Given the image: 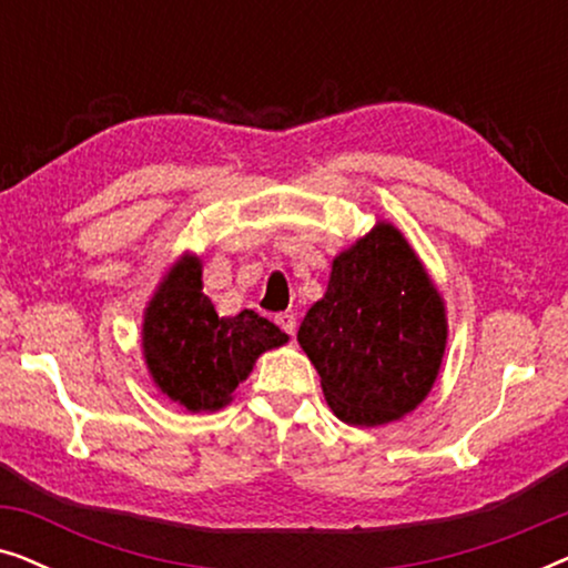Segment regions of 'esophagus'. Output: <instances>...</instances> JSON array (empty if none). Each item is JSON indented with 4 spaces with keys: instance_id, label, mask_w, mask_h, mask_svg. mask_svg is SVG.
Wrapping results in <instances>:
<instances>
[{
    "instance_id": "esophagus-1",
    "label": "esophagus",
    "mask_w": 568,
    "mask_h": 568,
    "mask_svg": "<svg viewBox=\"0 0 568 568\" xmlns=\"http://www.w3.org/2000/svg\"><path fill=\"white\" fill-rule=\"evenodd\" d=\"M276 323L282 325V331L290 333V336H294V333H297V315H294V313L276 315Z\"/></svg>"
}]
</instances>
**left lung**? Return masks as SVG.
<instances>
[{"label":"left lung","mask_w":568,"mask_h":568,"mask_svg":"<svg viewBox=\"0 0 568 568\" xmlns=\"http://www.w3.org/2000/svg\"><path fill=\"white\" fill-rule=\"evenodd\" d=\"M341 422L379 426L432 390L445 354V305L393 224L333 261L328 292L297 333Z\"/></svg>","instance_id":"obj_1"}]
</instances>
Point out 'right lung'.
<instances>
[{"label": "right lung", "mask_w": 568, "mask_h": 568, "mask_svg": "<svg viewBox=\"0 0 568 568\" xmlns=\"http://www.w3.org/2000/svg\"><path fill=\"white\" fill-rule=\"evenodd\" d=\"M144 359L154 383L189 410L227 406L258 354L286 344V333L253 310L220 317L201 292V263L178 261L144 317Z\"/></svg>", "instance_id": "obj_1"}]
</instances>
